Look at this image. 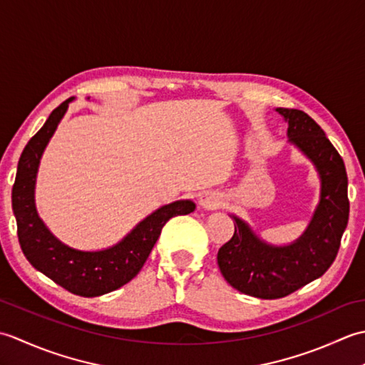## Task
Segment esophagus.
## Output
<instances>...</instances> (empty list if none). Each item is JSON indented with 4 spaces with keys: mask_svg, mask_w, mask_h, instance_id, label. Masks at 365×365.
<instances>
[{
    "mask_svg": "<svg viewBox=\"0 0 365 365\" xmlns=\"http://www.w3.org/2000/svg\"><path fill=\"white\" fill-rule=\"evenodd\" d=\"M200 205L204 208H208V210H213V208L220 207V199L215 195H205L200 197Z\"/></svg>",
    "mask_w": 365,
    "mask_h": 365,
    "instance_id": "1",
    "label": "esophagus"
}]
</instances>
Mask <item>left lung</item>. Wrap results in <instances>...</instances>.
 <instances>
[{
  "mask_svg": "<svg viewBox=\"0 0 365 365\" xmlns=\"http://www.w3.org/2000/svg\"><path fill=\"white\" fill-rule=\"evenodd\" d=\"M277 111L289 120L290 143L319 169L322 199L304 235L284 247L263 243L242 220L232 216L234 237L218 251L221 274L238 292L262 299L284 298L327 273L336 260L350 213L348 177L336 147L304 111Z\"/></svg>",
  "mask_w": 365,
  "mask_h": 365,
  "instance_id": "obj_1",
  "label": "left lung"
}]
</instances>
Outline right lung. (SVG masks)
I'll return each mask as SVG.
<instances>
[{"mask_svg": "<svg viewBox=\"0 0 365 365\" xmlns=\"http://www.w3.org/2000/svg\"><path fill=\"white\" fill-rule=\"evenodd\" d=\"M67 98L51 111L43 127L29 139L19 160L12 187V208L23 254L36 269L67 292L84 298L100 297L130 282L145 263L165 224L177 215L195 210L191 200H177L147 216L120 243L105 251L83 252L63 245L37 216L34 205L36 174L45 145L67 111Z\"/></svg>", "mask_w": 365, "mask_h": 365, "instance_id": "right-lung-1", "label": "right lung"}]
</instances>
